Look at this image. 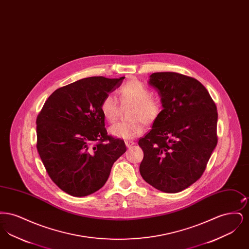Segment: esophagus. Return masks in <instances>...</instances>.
I'll return each instance as SVG.
<instances>
[{"label": "esophagus", "mask_w": 249, "mask_h": 249, "mask_svg": "<svg viewBox=\"0 0 249 249\" xmlns=\"http://www.w3.org/2000/svg\"><path fill=\"white\" fill-rule=\"evenodd\" d=\"M125 143H126V146H127V147H129V148L131 147L133 144H135V142H133V141H126Z\"/></svg>", "instance_id": "esophagus-1"}]
</instances>
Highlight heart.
I'll use <instances>...</instances> for the list:
<instances>
[{
    "mask_svg": "<svg viewBox=\"0 0 249 249\" xmlns=\"http://www.w3.org/2000/svg\"><path fill=\"white\" fill-rule=\"evenodd\" d=\"M119 98L123 105H133L131 110V122H117L109 128L111 135L122 138L132 139L143 132V124L150 125L160 117L161 113L160 102L152 96V91L138 80H130L119 89ZM103 117L109 123H113L119 115V104L118 98L113 94H107L100 106Z\"/></svg>",
    "mask_w": 249,
    "mask_h": 249,
    "instance_id": "obj_1",
    "label": "heart"
}]
</instances>
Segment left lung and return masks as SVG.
<instances>
[{"label": "left lung", "mask_w": 249, "mask_h": 249, "mask_svg": "<svg viewBox=\"0 0 249 249\" xmlns=\"http://www.w3.org/2000/svg\"><path fill=\"white\" fill-rule=\"evenodd\" d=\"M163 109L138 144L140 174L155 189L176 193L201 178L216 143V106L197 79L178 72L150 75Z\"/></svg>", "instance_id": "obj_1"}]
</instances>
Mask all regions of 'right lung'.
<instances>
[{
	"instance_id": "obj_1",
	"label": "right lung",
	"mask_w": 249,
	"mask_h": 249,
	"mask_svg": "<svg viewBox=\"0 0 249 249\" xmlns=\"http://www.w3.org/2000/svg\"><path fill=\"white\" fill-rule=\"evenodd\" d=\"M125 77L83 78L56 89L36 119V147L49 178L64 192L84 197L100 190L126 152L107 134L100 106Z\"/></svg>"
}]
</instances>
